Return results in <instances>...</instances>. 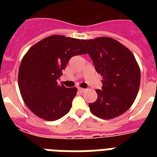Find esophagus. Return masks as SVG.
<instances>
[{
  "label": "esophagus",
  "instance_id": "34e87169",
  "mask_svg": "<svg viewBox=\"0 0 157 157\" xmlns=\"http://www.w3.org/2000/svg\"><path fill=\"white\" fill-rule=\"evenodd\" d=\"M78 90L81 92V93H84V92H86V89H82V88H78Z\"/></svg>",
  "mask_w": 157,
  "mask_h": 157
}]
</instances>
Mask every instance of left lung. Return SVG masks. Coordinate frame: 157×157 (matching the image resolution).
I'll use <instances>...</instances> for the list:
<instances>
[{"label":"left lung","instance_id":"obj_1","mask_svg":"<svg viewBox=\"0 0 157 157\" xmlns=\"http://www.w3.org/2000/svg\"><path fill=\"white\" fill-rule=\"evenodd\" d=\"M96 71L103 76L98 98L90 103L91 112L102 119H112L125 112L136 98L140 86V69L134 54L111 37L82 40Z\"/></svg>","mask_w":157,"mask_h":157}]
</instances>
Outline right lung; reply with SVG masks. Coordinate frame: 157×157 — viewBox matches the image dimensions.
I'll use <instances>...</instances> for the list:
<instances>
[{"label": "right lung", "instance_id": "add662e5", "mask_svg": "<svg viewBox=\"0 0 157 157\" xmlns=\"http://www.w3.org/2000/svg\"><path fill=\"white\" fill-rule=\"evenodd\" d=\"M82 40L53 35L29 49L18 70V87L23 101L37 117L56 121L70 111L77 89L59 85L71 57L86 54Z\"/></svg>", "mask_w": 157, "mask_h": 157}]
</instances>
